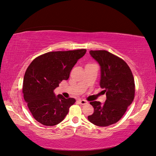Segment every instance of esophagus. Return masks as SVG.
Returning <instances> with one entry per match:
<instances>
[{"label":"esophagus","mask_w":156,"mask_h":156,"mask_svg":"<svg viewBox=\"0 0 156 156\" xmlns=\"http://www.w3.org/2000/svg\"><path fill=\"white\" fill-rule=\"evenodd\" d=\"M78 102L81 105H85V104H88V101L84 100V99H78Z\"/></svg>","instance_id":"obj_1"}]
</instances>
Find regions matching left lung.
Wrapping results in <instances>:
<instances>
[{
	"label": "left lung",
	"mask_w": 156,
	"mask_h": 156,
	"mask_svg": "<svg viewBox=\"0 0 156 156\" xmlns=\"http://www.w3.org/2000/svg\"><path fill=\"white\" fill-rule=\"evenodd\" d=\"M89 52L100 66L99 85L106 99L103 104L97 101L90 102L94 113L88 119L96 126H108L118 122L133 101L134 78L129 66L119 57L106 50Z\"/></svg>",
	"instance_id": "1"
}]
</instances>
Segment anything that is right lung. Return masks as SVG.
Wrapping results in <instances>:
<instances>
[{
    "label": "right lung",
    "instance_id": "1",
    "mask_svg": "<svg viewBox=\"0 0 156 156\" xmlns=\"http://www.w3.org/2000/svg\"><path fill=\"white\" fill-rule=\"evenodd\" d=\"M86 52V49L48 52L34 58L28 66L23 93L29 110L39 123L55 126L67 115L75 99L56 96L54 90L61 81L68 80L71 70Z\"/></svg>",
    "mask_w": 156,
    "mask_h": 156
}]
</instances>
